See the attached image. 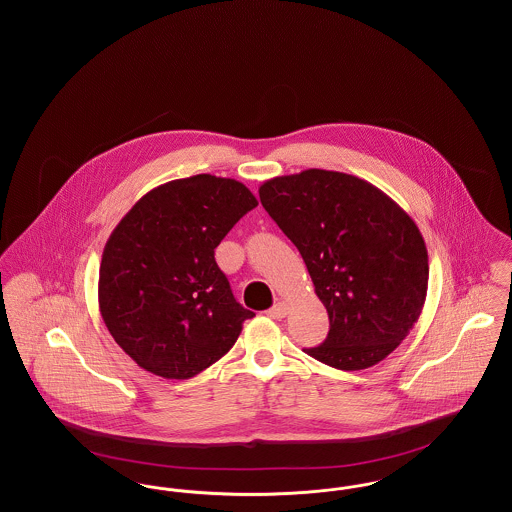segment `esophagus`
<instances>
[{
  "mask_svg": "<svg viewBox=\"0 0 512 512\" xmlns=\"http://www.w3.org/2000/svg\"><path fill=\"white\" fill-rule=\"evenodd\" d=\"M288 303L286 301H278V303H274L270 309L267 311V315L270 318H276V320H280V318L286 317L288 315Z\"/></svg>",
  "mask_w": 512,
  "mask_h": 512,
  "instance_id": "obj_1",
  "label": "esophagus"
}]
</instances>
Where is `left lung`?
<instances>
[{"label":"left lung","mask_w":512,"mask_h":512,"mask_svg":"<svg viewBox=\"0 0 512 512\" xmlns=\"http://www.w3.org/2000/svg\"><path fill=\"white\" fill-rule=\"evenodd\" d=\"M259 197L299 249L328 311V338L305 351L347 372L384 361L413 330L428 292V251L414 220L345 172L276 176Z\"/></svg>","instance_id":"1"}]
</instances>
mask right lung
<instances>
[{
  "label": "right lung",
  "instance_id": "obj_1",
  "mask_svg": "<svg viewBox=\"0 0 512 512\" xmlns=\"http://www.w3.org/2000/svg\"><path fill=\"white\" fill-rule=\"evenodd\" d=\"M257 203L234 178L195 174L149 190L115 226L101 255L99 313L138 366L194 378L255 317L234 299L215 247Z\"/></svg>",
  "mask_w": 512,
  "mask_h": 512
}]
</instances>
